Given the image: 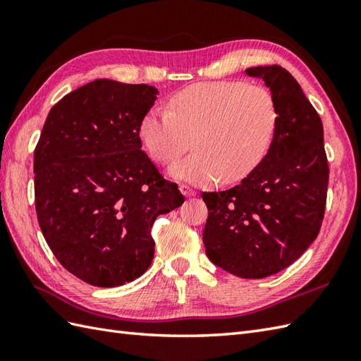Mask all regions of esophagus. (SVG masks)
I'll list each match as a JSON object with an SVG mask.
<instances>
[{
    "mask_svg": "<svg viewBox=\"0 0 361 361\" xmlns=\"http://www.w3.org/2000/svg\"><path fill=\"white\" fill-rule=\"evenodd\" d=\"M180 190H181V194L185 195V197H194L197 194L195 190L190 188V186H188V185H180Z\"/></svg>",
    "mask_w": 361,
    "mask_h": 361,
    "instance_id": "obj_1",
    "label": "esophagus"
}]
</instances>
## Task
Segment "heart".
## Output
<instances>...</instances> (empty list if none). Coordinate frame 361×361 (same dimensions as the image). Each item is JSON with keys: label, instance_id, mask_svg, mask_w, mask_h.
Returning a JSON list of instances; mask_svg holds the SVG:
<instances>
[{"label": "heart", "instance_id": "heart-1", "mask_svg": "<svg viewBox=\"0 0 361 361\" xmlns=\"http://www.w3.org/2000/svg\"><path fill=\"white\" fill-rule=\"evenodd\" d=\"M278 116L274 97L264 87L239 80L200 82L175 93L169 109H150L137 132L150 157L163 164L178 158L192 136V155L167 169L173 180L235 183L265 157Z\"/></svg>", "mask_w": 361, "mask_h": 361}]
</instances>
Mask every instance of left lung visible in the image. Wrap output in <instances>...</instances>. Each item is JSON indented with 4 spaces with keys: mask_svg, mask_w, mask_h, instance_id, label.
<instances>
[{
    "mask_svg": "<svg viewBox=\"0 0 361 361\" xmlns=\"http://www.w3.org/2000/svg\"><path fill=\"white\" fill-rule=\"evenodd\" d=\"M270 88L278 128L264 159L239 185L203 192L208 220L206 256L221 270L245 279L279 273L301 257L324 217L329 166L323 122L287 70H245Z\"/></svg>",
    "mask_w": 361,
    "mask_h": 361,
    "instance_id": "obj_1",
    "label": "left lung"
}]
</instances>
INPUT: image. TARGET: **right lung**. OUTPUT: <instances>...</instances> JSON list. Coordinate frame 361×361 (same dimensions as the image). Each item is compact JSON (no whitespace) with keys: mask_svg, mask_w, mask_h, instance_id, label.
Wrapping results in <instances>:
<instances>
[{"mask_svg":"<svg viewBox=\"0 0 361 361\" xmlns=\"http://www.w3.org/2000/svg\"><path fill=\"white\" fill-rule=\"evenodd\" d=\"M155 87L96 79L52 106L34 152L35 209L51 251L94 287L132 282L152 264V225L185 202L141 150Z\"/></svg>","mask_w":361,"mask_h":361,"instance_id":"1","label":"right lung"}]
</instances>
